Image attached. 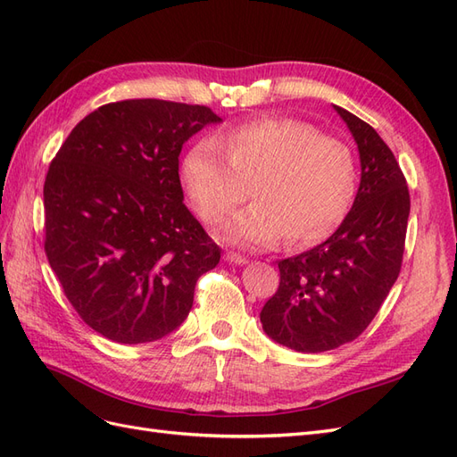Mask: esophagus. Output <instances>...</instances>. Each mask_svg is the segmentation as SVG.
<instances>
[{"label":"esophagus","mask_w":457,"mask_h":457,"mask_svg":"<svg viewBox=\"0 0 457 457\" xmlns=\"http://www.w3.org/2000/svg\"><path fill=\"white\" fill-rule=\"evenodd\" d=\"M225 261L227 262H232V265H244V262H247V259L237 252H227L225 253Z\"/></svg>","instance_id":"1"}]
</instances>
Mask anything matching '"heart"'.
Returning <instances> with one entry per match:
<instances>
[{
    "mask_svg": "<svg viewBox=\"0 0 457 457\" xmlns=\"http://www.w3.org/2000/svg\"><path fill=\"white\" fill-rule=\"evenodd\" d=\"M219 148L202 141L188 150L181 179L196 215L215 225L250 196L227 237L267 247L284 237L311 245L329 237L356 196L358 163L353 148L307 121L261 118L232 129Z\"/></svg>",
    "mask_w": 457,
    "mask_h": 457,
    "instance_id": "heart-1",
    "label": "heart"
}]
</instances>
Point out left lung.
Wrapping results in <instances>:
<instances>
[{"label":"left lung","mask_w":457,"mask_h":457,"mask_svg":"<svg viewBox=\"0 0 457 457\" xmlns=\"http://www.w3.org/2000/svg\"><path fill=\"white\" fill-rule=\"evenodd\" d=\"M336 110L361 152L362 179L353 210L326 242L278 261L280 286L259 314L267 336L297 353L331 351L361 336L403 267L406 177L370 123Z\"/></svg>","instance_id":"1"}]
</instances>
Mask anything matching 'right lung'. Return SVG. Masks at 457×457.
Masks as SVG:
<instances>
[{
  "label": "right lung",
  "mask_w": 457,
  "mask_h": 457,
  "mask_svg": "<svg viewBox=\"0 0 457 457\" xmlns=\"http://www.w3.org/2000/svg\"><path fill=\"white\" fill-rule=\"evenodd\" d=\"M220 118L160 99L108 103L53 158L44 185L46 255L66 299L103 337L162 339L188 316L220 247L183 204L179 154Z\"/></svg>",
  "instance_id": "obj_1"
}]
</instances>
